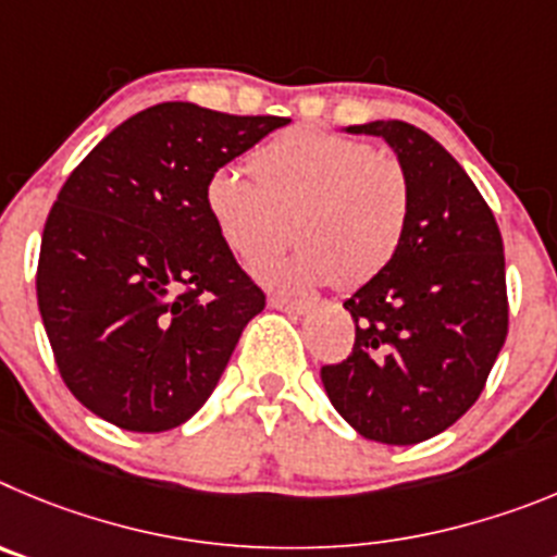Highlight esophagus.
Segmentation results:
<instances>
[{"mask_svg":"<svg viewBox=\"0 0 557 557\" xmlns=\"http://www.w3.org/2000/svg\"><path fill=\"white\" fill-rule=\"evenodd\" d=\"M274 310H283V313L290 315H305L310 310V302H302V299H283V297H272L269 299Z\"/></svg>","mask_w":557,"mask_h":557,"instance_id":"obj_1","label":"esophagus"}]
</instances>
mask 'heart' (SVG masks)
<instances>
[{"label":"heart","instance_id":"b5f03b06","mask_svg":"<svg viewBox=\"0 0 557 557\" xmlns=\"http://www.w3.org/2000/svg\"><path fill=\"white\" fill-rule=\"evenodd\" d=\"M255 177L222 166L205 185V208L233 252L252 255L294 216V249H269L249 272L269 288L302 294L338 280L360 288L388 269L410 222V180L397 158L319 127H294L252 158Z\"/></svg>","mask_w":557,"mask_h":557}]
</instances>
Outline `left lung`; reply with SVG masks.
Returning a JSON list of instances; mask_svg holds the SVG:
<instances>
[{
  "mask_svg": "<svg viewBox=\"0 0 557 557\" xmlns=\"http://www.w3.org/2000/svg\"><path fill=\"white\" fill-rule=\"evenodd\" d=\"M383 138L410 180V222L388 269L344 302L355 347L324 366L330 403L363 438L408 447L478 403L508 335L497 219L458 160L408 122L344 127Z\"/></svg>",
  "mask_w": 557,
  "mask_h": 557,
  "instance_id": "1",
  "label": "left lung"
}]
</instances>
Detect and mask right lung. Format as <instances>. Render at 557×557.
I'll return each mask as SVG.
<instances>
[{
    "instance_id": "add662e5",
    "label": "right lung",
    "mask_w": 557,
    "mask_h": 557,
    "mask_svg": "<svg viewBox=\"0 0 557 557\" xmlns=\"http://www.w3.org/2000/svg\"><path fill=\"white\" fill-rule=\"evenodd\" d=\"M288 122L152 104L69 174L35 288L60 377L99 419L163 433L208 403L267 297L219 238L205 185Z\"/></svg>"
}]
</instances>
